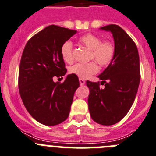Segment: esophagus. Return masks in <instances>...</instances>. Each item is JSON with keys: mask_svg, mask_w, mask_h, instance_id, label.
I'll return each instance as SVG.
<instances>
[{"mask_svg": "<svg viewBox=\"0 0 156 156\" xmlns=\"http://www.w3.org/2000/svg\"><path fill=\"white\" fill-rule=\"evenodd\" d=\"M79 83L81 85H83L85 84V81L84 79H82V78H79Z\"/></svg>", "mask_w": 156, "mask_h": 156, "instance_id": "obj_1", "label": "esophagus"}]
</instances>
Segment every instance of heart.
Segmentation results:
<instances>
[{
    "label": "heart",
    "mask_w": 156,
    "mask_h": 156,
    "mask_svg": "<svg viewBox=\"0 0 156 156\" xmlns=\"http://www.w3.org/2000/svg\"><path fill=\"white\" fill-rule=\"evenodd\" d=\"M78 41L81 44L90 50L89 60L95 61L102 68L107 67L113 61L116 49L114 43L111 40H102L100 36L97 35L86 33L80 36ZM61 54L65 62H72L74 57L73 44L71 40H66L62 43L61 47ZM95 62L91 61L87 64H75L69 68V72L78 76L79 78L87 79L96 74L99 71L97 64Z\"/></svg>",
    "instance_id": "obj_1"
}]
</instances>
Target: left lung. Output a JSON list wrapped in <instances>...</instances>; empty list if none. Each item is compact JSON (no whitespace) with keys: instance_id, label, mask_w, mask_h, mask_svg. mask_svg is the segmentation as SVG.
Masks as SVG:
<instances>
[{"instance_id":"8db88e82","label":"left lung","mask_w":156,"mask_h":156,"mask_svg":"<svg viewBox=\"0 0 156 156\" xmlns=\"http://www.w3.org/2000/svg\"><path fill=\"white\" fill-rule=\"evenodd\" d=\"M110 31L115 43V57L99 75L101 81H86L91 117L102 125H113L126 116L134 103L140 83V62L137 46L116 25L101 27ZM100 84L105 88L100 89Z\"/></svg>"}]
</instances>
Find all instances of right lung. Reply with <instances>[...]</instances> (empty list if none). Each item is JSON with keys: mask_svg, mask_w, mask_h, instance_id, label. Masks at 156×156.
Masks as SVG:
<instances>
[{"mask_svg": "<svg viewBox=\"0 0 156 156\" xmlns=\"http://www.w3.org/2000/svg\"><path fill=\"white\" fill-rule=\"evenodd\" d=\"M77 31L51 25L29 39L19 65V88L29 114L42 124L54 126L68 117L79 87L78 76L68 75L63 83L53 77L67 72L61 54L62 43Z\"/></svg>", "mask_w": 156, "mask_h": 156, "instance_id": "1", "label": "right lung"}]
</instances>
